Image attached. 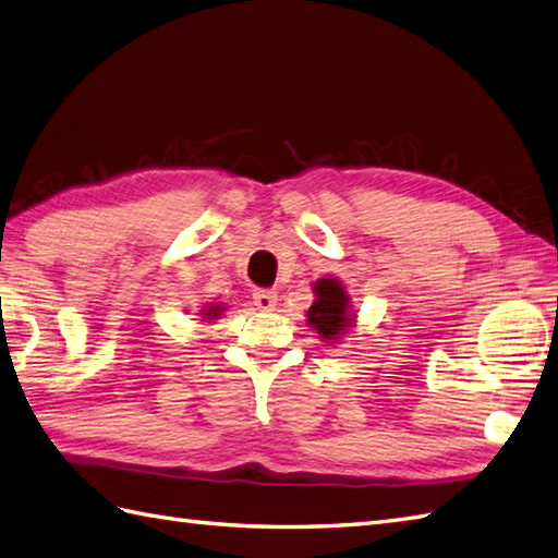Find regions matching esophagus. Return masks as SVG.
Wrapping results in <instances>:
<instances>
[{
  "mask_svg": "<svg viewBox=\"0 0 558 558\" xmlns=\"http://www.w3.org/2000/svg\"><path fill=\"white\" fill-rule=\"evenodd\" d=\"M253 303L259 307V311H271V307L277 305V293L271 289H255Z\"/></svg>",
  "mask_w": 558,
  "mask_h": 558,
  "instance_id": "1",
  "label": "esophagus"
}]
</instances>
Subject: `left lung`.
Masks as SVG:
<instances>
[{
    "label": "left lung",
    "instance_id": "obj_1",
    "mask_svg": "<svg viewBox=\"0 0 558 558\" xmlns=\"http://www.w3.org/2000/svg\"><path fill=\"white\" fill-rule=\"evenodd\" d=\"M317 301L307 311V322L317 329L322 339H337V333L349 327V317H345V293L339 281L322 279L315 283Z\"/></svg>",
    "mask_w": 558,
    "mask_h": 558
}]
</instances>
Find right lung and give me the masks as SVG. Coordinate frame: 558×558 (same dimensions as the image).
I'll return each instance as SVG.
<instances>
[{"instance_id": "right-lung-1", "label": "right lung", "mask_w": 558, "mask_h": 558, "mask_svg": "<svg viewBox=\"0 0 558 558\" xmlns=\"http://www.w3.org/2000/svg\"><path fill=\"white\" fill-rule=\"evenodd\" d=\"M217 311H219V307H209V311H207L205 315H209V317H215V315H217Z\"/></svg>"}]
</instances>
